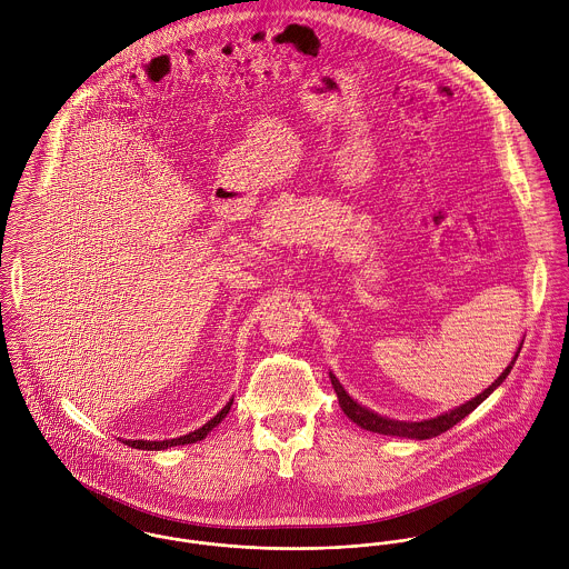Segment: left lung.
Returning <instances> with one entry per match:
<instances>
[{"instance_id":"1","label":"left lung","mask_w":569,"mask_h":569,"mask_svg":"<svg viewBox=\"0 0 569 569\" xmlns=\"http://www.w3.org/2000/svg\"><path fill=\"white\" fill-rule=\"evenodd\" d=\"M521 346H523V339H521V343H519V348H517L512 361L506 366V370L488 386L485 392H480V395L473 397L471 401H467V403H462V406L453 407V409H449V411H445V413H440V416H436V418L416 420V422L395 420V418L381 416V413H377V411H372V409H368L366 406H359V403L343 390V386L339 383V379H337L332 372H328V377H330V383H332V388H335L339 407H341L343 413H346L352 422H357L361 429H368V431H375V433H383V436L411 438V440H427V438L440 436L442 431L451 429L456 422H460L465 416H469L476 407L482 406L488 397L506 381V377L510 375V370H512V366H515V361H517V357H519V352H521Z\"/></svg>"}]
</instances>
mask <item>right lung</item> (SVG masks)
<instances>
[{
  "mask_svg": "<svg viewBox=\"0 0 569 569\" xmlns=\"http://www.w3.org/2000/svg\"><path fill=\"white\" fill-rule=\"evenodd\" d=\"M234 403V399H230L226 407L214 416V418H210L203 427H199V429H194V431H190V433H186V436H179V438H170V440H124V445H129V447H133V449H144V451H162V449H168V447H177V445H190V442H199V440H203L226 416H228V411H230V407Z\"/></svg>",
  "mask_w": 569,
  "mask_h": 569,
  "instance_id": "obj_1",
  "label": "right lung"
}]
</instances>
